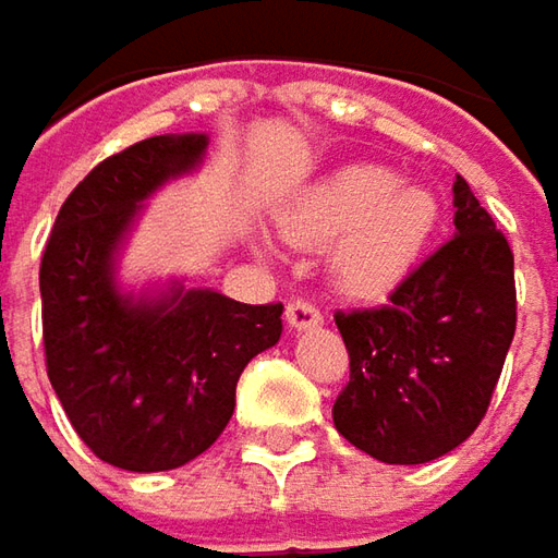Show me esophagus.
<instances>
[{
  "label": "esophagus",
  "mask_w": 558,
  "mask_h": 558,
  "mask_svg": "<svg viewBox=\"0 0 558 558\" xmlns=\"http://www.w3.org/2000/svg\"><path fill=\"white\" fill-rule=\"evenodd\" d=\"M287 325L293 327V330H312V327L325 325V315L312 303H305V300H293V303L287 305Z\"/></svg>",
  "instance_id": "34e87169"
}]
</instances>
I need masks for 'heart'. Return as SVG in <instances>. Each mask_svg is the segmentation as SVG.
Masks as SVG:
<instances>
[{"label":"heart","mask_w":558,"mask_h":558,"mask_svg":"<svg viewBox=\"0 0 558 558\" xmlns=\"http://www.w3.org/2000/svg\"><path fill=\"white\" fill-rule=\"evenodd\" d=\"M444 221V199L427 181L380 165H347L280 208V233L300 250L330 246V280L355 300L387 296L409 278ZM258 255L268 240L253 233Z\"/></svg>","instance_id":"1"}]
</instances>
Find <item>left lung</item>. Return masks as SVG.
I'll return each instance as SVG.
<instances>
[{"label":"left lung","mask_w":558,"mask_h":558,"mask_svg":"<svg viewBox=\"0 0 558 558\" xmlns=\"http://www.w3.org/2000/svg\"><path fill=\"white\" fill-rule=\"evenodd\" d=\"M452 196V240L402 280L390 305L333 315L350 350L333 427L387 465L434 462L465 444L515 337L512 250L462 178Z\"/></svg>","instance_id":"left-lung-1"}]
</instances>
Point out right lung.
<instances>
[{"instance_id": "obj_1", "label": "right lung", "mask_w": 558, "mask_h": 558, "mask_svg": "<svg viewBox=\"0 0 558 558\" xmlns=\"http://www.w3.org/2000/svg\"><path fill=\"white\" fill-rule=\"evenodd\" d=\"M208 134H161L96 165L64 199L39 265L49 384L86 447L124 472H171L228 427L243 368L280 340L283 305L186 278L128 283L146 203L203 168Z\"/></svg>"}]
</instances>
